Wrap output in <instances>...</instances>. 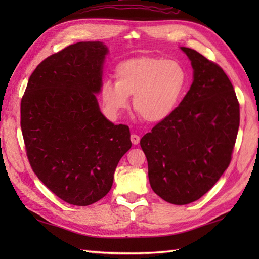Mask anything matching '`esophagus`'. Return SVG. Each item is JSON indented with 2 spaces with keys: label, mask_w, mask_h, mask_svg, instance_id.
I'll return each mask as SVG.
<instances>
[{
  "label": "esophagus",
  "mask_w": 259,
  "mask_h": 259,
  "mask_svg": "<svg viewBox=\"0 0 259 259\" xmlns=\"http://www.w3.org/2000/svg\"><path fill=\"white\" fill-rule=\"evenodd\" d=\"M130 139H131V142H133V144L136 146V145H138V144H139V141H140V137H139V136H137V135H131Z\"/></svg>",
  "instance_id": "obj_1"
}]
</instances>
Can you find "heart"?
I'll return each mask as SVG.
<instances>
[{
    "instance_id": "1",
    "label": "heart",
    "mask_w": 259,
    "mask_h": 259,
    "mask_svg": "<svg viewBox=\"0 0 259 259\" xmlns=\"http://www.w3.org/2000/svg\"><path fill=\"white\" fill-rule=\"evenodd\" d=\"M117 81L106 80L101 97L108 111L118 115L134 96L135 111L148 122H160L171 114L187 82L185 68L176 60L139 57L125 60L115 69Z\"/></svg>"
}]
</instances>
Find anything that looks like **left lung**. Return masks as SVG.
<instances>
[{
	"label": "left lung",
	"instance_id": "obj_1",
	"mask_svg": "<svg viewBox=\"0 0 259 259\" xmlns=\"http://www.w3.org/2000/svg\"><path fill=\"white\" fill-rule=\"evenodd\" d=\"M180 49L194 70L190 89L140 140L152 190L174 205L212 188L229 166L239 128V103L226 73L192 49Z\"/></svg>",
	"mask_w": 259,
	"mask_h": 259
}]
</instances>
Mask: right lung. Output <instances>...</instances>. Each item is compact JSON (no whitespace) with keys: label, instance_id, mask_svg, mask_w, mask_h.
Listing matches in <instances>:
<instances>
[{"label":"right lung","instance_id":"1","mask_svg":"<svg viewBox=\"0 0 259 259\" xmlns=\"http://www.w3.org/2000/svg\"><path fill=\"white\" fill-rule=\"evenodd\" d=\"M100 41L78 42L33 71L21 101V129L33 171L53 194L88 206L110 191L120 159L131 148L128 125L102 114Z\"/></svg>","mask_w":259,"mask_h":259}]
</instances>
